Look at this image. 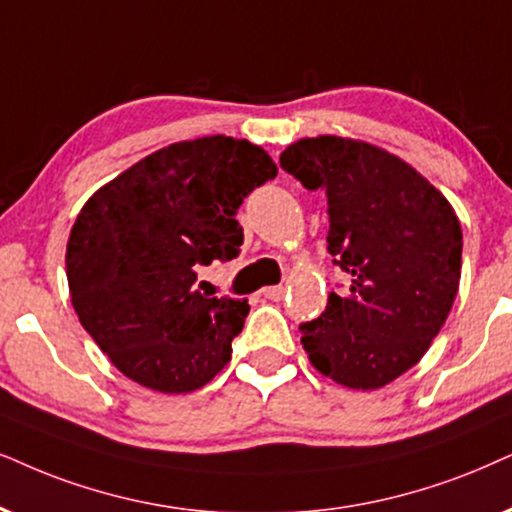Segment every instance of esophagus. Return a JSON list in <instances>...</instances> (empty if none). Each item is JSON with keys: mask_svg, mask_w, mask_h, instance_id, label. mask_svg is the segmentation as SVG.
<instances>
[{"mask_svg": "<svg viewBox=\"0 0 512 512\" xmlns=\"http://www.w3.org/2000/svg\"><path fill=\"white\" fill-rule=\"evenodd\" d=\"M262 293H264V297H267V300L278 302V300H283V295H286V288H283V286H271V288H264Z\"/></svg>", "mask_w": 512, "mask_h": 512, "instance_id": "esophagus-1", "label": "esophagus"}]
</instances>
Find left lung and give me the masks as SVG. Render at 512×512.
Listing matches in <instances>:
<instances>
[{
  "label": "left lung",
  "instance_id": "1",
  "mask_svg": "<svg viewBox=\"0 0 512 512\" xmlns=\"http://www.w3.org/2000/svg\"><path fill=\"white\" fill-rule=\"evenodd\" d=\"M281 167L304 189L326 191L328 252L349 274L319 319L300 323L304 352L354 390L392 383L428 352L458 293L454 208L404 160L361 141L302 139Z\"/></svg>",
  "mask_w": 512,
  "mask_h": 512
}]
</instances>
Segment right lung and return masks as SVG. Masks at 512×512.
Instances as JSON below:
<instances>
[{
	"label": "right lung",
	"mask_w": 512,
	"mask_h": 512,
	"mask_svg": "<svg viewBox=\"0 0 512 512\" xmlns=\"http://www.w3.org/2000/svg\"><path fill=\"white\" fill-rule=\"evenodd\" d=\"M276 172L260 146L219 134L148 155L87 200L66 252L70 297L120 373L181 394L226 366L250 307L198 293L196 267L238 257V208Z\"/></svg>",
	"instance_id": "right-lung-1"
}]
</instances>
